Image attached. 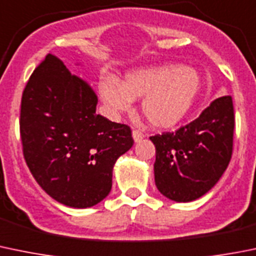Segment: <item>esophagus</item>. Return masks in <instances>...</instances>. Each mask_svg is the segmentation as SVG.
I'll return each mask as SVG.
<instances>
[{
	"mask_svg": "<svg viewBox=\"0 0 256 256\" xmlns=\"http://www.w3.org/2000/svg\"><path fill=\"white\" fill-rule=\"evenodd\" d=\"M132 138H134V141H135V142H140V141L142 140L144 138H145V135H144L141 131L134 130L132 131Z\"/></svg>",
	"mask_w": 256,
	"mask_h": 256,
	"instance_id": "obj_1",
	"label": "esophagus"
}]
</instances>
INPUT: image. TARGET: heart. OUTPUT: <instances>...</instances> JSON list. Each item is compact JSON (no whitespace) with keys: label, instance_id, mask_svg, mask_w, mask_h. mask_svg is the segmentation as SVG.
Returning <instances> with one entry per match:
<instances>
[{"label":"heart","instance_id":"obj_1","mask_svg":"<svg viewBox=\"0 0 256 256\" xmlns=\"http://www.w3.org/2000/svg\"><path fill=\"white\" fill-rule=\"evenodd\" d=\"M200 91V78L188 68L154 66L128 72L121 82L112 78L98 81V95L114 118L131 108L141 98V114L155 128H172L181 122Z\"/></svg>","mask_w":256,"mask_h":256}]
</instances>
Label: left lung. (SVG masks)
I'll use <instances>...</instances> for the list:
<instances>
[{
	"mask_svg": "<svg viewBox=\"0 0 256 256\" xmlns=\"http://www.w3.org/2000/svg\"><path fill=\"white\" fill-rule=\"evenodd\" d=\"M234 126L232 98L222 96L175 132L151 136L156 148L155 184L161 194L188 202L212 190L232 158Z\"/></svg>",
	"mask_w": 256,
	"mask_h": 256,
	"instance_id": "8db88e82",
	"label": "left lung"
}]
</instances>
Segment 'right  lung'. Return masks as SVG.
Returning <instances> with one entry per match:
<instances>
[{"instance_id": "right-lung-1", "label": "right lung", "mask_w": 256, "mask_h": 256, "mask_svg": "<svg viewBox=\"0 0 256 256\" xmlns=\"http://www.w3.org/2000/svg\"><path fill=\"white\" fill-rule=\"evenodd\" d=\"M98 96L48 54L30 78L21 101L24 156L52 199L76 209L102 202L116 160L134 145L128 125L96 114Z\"/></svg>"}]
</instances>
